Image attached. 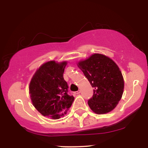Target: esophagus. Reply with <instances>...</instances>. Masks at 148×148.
<instances>
[{
    "label": "esophagus",
    "mask_w": 148,
    "mask_h": 148,
    "mask_svg": "<svg viewBox=\"0 0 148 148\" xmlns=\"http://www.w3.org/2000/svg\"><path fill=\"white\" fill-rule=\"evenodd\" d=\"M80 90H78V91H76V92H74V94L75 95H78V94H80Z\"/></svg>",
    "instance_id": "esophagus-1"
}]
</instances>
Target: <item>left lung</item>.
I'll return each mask as SVG.
<instances>
[{"instance_id": "1", "label": "left lung", "mask_w": 148, "mask_h": 148, "mask_svg": "<svg viewBox=\"0 0 148 148\" xmlns=\"http://www.w3.org/2000/svg\"><path fill=\"white\" fill-rule=\"evenodd\" d=\"M94 88L88 101L89 107L97 114L111 111L121 99L124 81L121 72L111 59L95 53L78 64Z\"/></svg>"}]
</instances>
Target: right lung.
<instances>
[{
  "label": "right lung",
  "instance_id": "obj_1",
  "mask_svg": "<svg viewBox=\"0 0 148 148\" xmlns=\"http://www.w3.org/2000/svg\"><path fill=\"white\" fill-rule=\"evenodd\" d=\"M67 62H46L31 80L29 93L33 105L41 115L58 119L71 107L74 98L68 95V86L63 74Z\"/></svg>",
  "mask_w": 148,
  "mask_h": 148
}]
</instances>
